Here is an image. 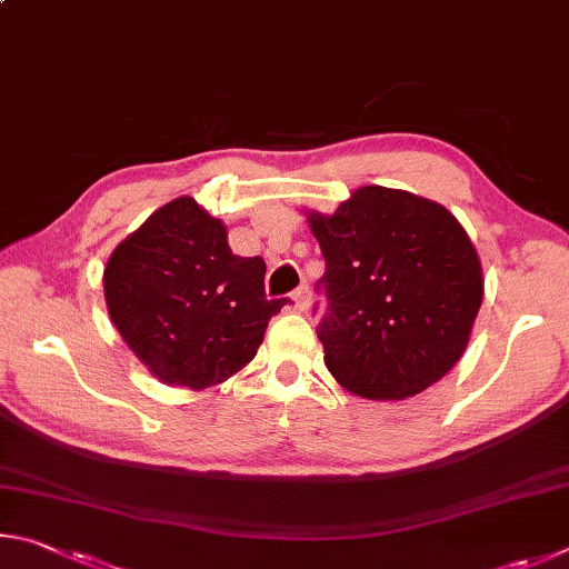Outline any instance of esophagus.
I'll return each mask as SVG.
<instances>
[{
  "label": "esophagus",
  "instance_id": "obj_1",
  "mask_svg": "<svg viewBox=\"0 0 569 569\" xmlns=\"http://www.w3.org/2000/svg\"><path fill=\"white\" fill-rule=\"evenodd\" d=\"M292 310L295 312L310 310V290H307V287H300V290L292 295Z\"/></svg>",
  "mask_w": 569,
  "mask_h": 569
}]
</instances>
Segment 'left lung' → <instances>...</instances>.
<instances>
[{
    "label": "left lung",
    "mask_w": 569,
    "mask_h": 569,
    "mask_svg": "<svg viewBox=\"0 0 569 569\" xmlns=\"http://www.w3.org/2000/svg\"><path fill=\"white\" fill-rule=\"evenodd\" d=\"M325 254V365L347 392L405 400L452 370L482 305L465 227L432 199L360 187L335 214L307 212Z\"/></svg>",
    "instance_id": "left-lung-1"
}]
</instances>
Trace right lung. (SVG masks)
<instances>
[{
	"mask_svg": "<svg viewBox=\"0 0 569 569\" xmlns=\"http://www.w3.org/2000/svg\"><path fill=\"white\" fill-rule=\"evenodd\" d=\"M264 259L232 254L227 227L177 197L114 247L104 300L117 332L164 385L204 390L257 355L287 300L264 297Z\"/></svg>",
	"mask_w": 569,
	"mask_h": 569,
	"instance_id": "obj_1",
	"label": "right lung"
}]
</instances>
